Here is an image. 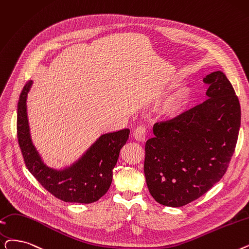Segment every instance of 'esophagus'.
I'll use <instances>...</instances> for the list:
<instances>
[{"label":"esophagus","mask_w":249,"mask_h":249,"mask_svg":"<svg viewBox=\"0 0 249 249\" xmlns=\"http://www.w3.org/2000/svg\"><path fill=\"white\" fill-rule=\"evenodd\" d=\"M133 137L138 142H144L146 139V130L142 126L137 127L133 131Z\"/></svg>","instance_id":"obj_1"}]
</instances>
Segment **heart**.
Masks as SVG:
<instances>
[{
  "instance_id": "obj_1",
  "label": "heart",
  "mask_w": 249,
  "mask_h": 249,
  "mask_svg": "<svg viewBox=\"0 0 249 249\" xmlns=\"http://www.w3.org/2000/svg\"><path fill=\"white\" fill-rule=\"evenodd\" d=\"M191 92L188 89H182L161 101L158 112L168 120H174L184 113L190 104Z\"/></svg>"
}]
</instances>
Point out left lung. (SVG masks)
<instances>
[{
	"instance_id": "obj_1",
	"label": "left lung",
	"mask_w": 249,
	"mask_h": 249,
	"mask_svg": "<svg viewBox=\"0 0 249 249\" xmlns=\"http://www.w3.org/2000/svg\"><path fill=\"white\" fill-rule=\"evenodd\" d=\"M208 100L179 118L154 125L145 143L144 175L156 201L171 208L197 199L229 166L241 124L240 104L222 71L203 78Z\"/></svg>"
}]
</instances>
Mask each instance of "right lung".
<instances>
[{
  "instance_id": "add662e5",
  "label": "right lung",
  "mask_w": 249,
  "mask_h": 249,
  "mask_svg": "<svg viewBox=\"0 0 249 249\" xmlns=\"http://www.w3.org/2000/svg\"><path fill=\"white\" fill-rule=\"evenodd\" d=\"M31 85L32 80L24 85L17 107V137L28 171L45 189L63 201L91 203L99 200L111 186L113 169L130 130L125 128L103 134L73 164L53 169L42 160L31 140L26 106Z\"/></svg>"
}]
</instances>
